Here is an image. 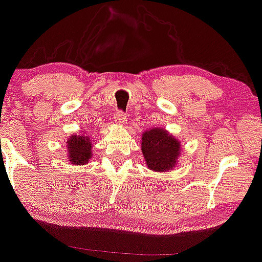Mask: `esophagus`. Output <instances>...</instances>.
<instances>
[{"instance_id": "obj_1", "label": "esophagus", "mask_w": 262, "mask_h": 262, "mask_svg": "<svg viewBox=\"0 0 262 262\" xmlns=\"http://www.w3.org/2000/svg\"><path fill=\"white\" fill-rule=\"evenodd\" d=\"M115 120L119 125H126L127 122V115L121 110H117L115 115Z\"/></svg>"}]
</instances>
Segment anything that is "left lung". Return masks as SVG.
I'll use <instances>...</instances> for the list:
<instances>
[{
	"instance_id": "obj_1",
	"label": "left lung",
	"mask_w": 262,
	"mask_h": 262,
	"mask_svg": "<svg viewBox=\"0 0 262 262\" xmlns=\"http://www.w3.org/2000/svg\"><path fill=\"white\" fill-rule=\"evenodd\" d=\"M180 147L179 141L160 128H152L142 135V152L147 167L152 170L165 172L173 168Z\"/></svg>"
}]
</instances>
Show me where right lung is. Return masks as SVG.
I'll return each mask as SVG.
<instances>
[{"label":"right lung","instance_id":"right-lung-1","mask_svg":"<svg viewBox=\"0 0 262 262\" xmlns=\"http://www.w3.org/2000/svg\"><path fill=\"white\" fill-rule=\"evenodd\" d=\"M69 158L72 164L83 165L92 158V144L87 136H72L68 141Z\"/></svg>","mask_w":262,"mask_h":262}]
</instances>
